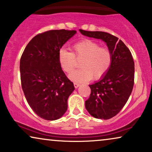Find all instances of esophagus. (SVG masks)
I'll list each match as a JSON object with an SVG mask.
<instances>
[{
    "label": "esophagus",
    "mask_w": 152,
    "mask_h": 152,
    "mask_svg": "<svg viewBox=\"0 0 152 152\" xmlns=\"http://www.w3.org/2000/svg\"><path fill=\"white\" fill-rule=\"evenodd\" d=\"M80 84L77 83V82H74V86H75V88H78V87H79V86H80Z\"/></svg>",
    "instance_id": "1"
}]
</instances>
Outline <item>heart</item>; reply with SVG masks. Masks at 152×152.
<instances>
[{
	"instance_id": "heart-1",
	"label": "heart",
	"mask_w": 152,
	"mask_h": 152,
	"mask_svg": "<svg viewBox=\"0 0 152 152\" xmlns=\"http://www.w3.org/2000/svg\"><path fill=\"white\" fill-rule=\"evenodd\" d=\"M72 52L61 50L58 60L63 71L70 73L80 61V69L70 75V80L86 82L93 78L98 80L109 71L112 64V53L108 47H100L91 40H83L72 45Z\"/></svg>"
}]
</instances>
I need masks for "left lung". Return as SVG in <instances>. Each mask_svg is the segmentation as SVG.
I'll return each mask as SVG.
<instances>
[{
    "instance_id": "left-lung-1",
    "label": "left lung",
    "mask_w": 152,
    "mask_h": 152,
    "mask_svg": "<svg viewBox=\"0 0 152 152\" xmlns=\"http://www.w3.org/2000/svg\"><path fill=\"white\" fill-rule=\"evenodd\" d=\"M80 31L86 36L105 41L112 53L109 71L102 80L89 85L91 94L85 101L91 115L97 119H111L121 111L133 90L135 64L131 52L121 40L109 33Z\"/></svg>"
}]
</instances>
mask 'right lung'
I'll return each instance as SVG.
<instances>
[{
    "label": "right lung",
    "mask_w": 152,
    "mask_h": 152,
    "mask_svg": "<svg viewBox=\"0 0 152 152\" xmlns=\"http://www.w3.org/2000/svg\"><path fill=\"white\" fill-rule=\"evenodd\" d=\"M75 33L76 31L65 29L39 33L21 55V87L31 109L42 119H58L68 108V98L75 87L61 68L58 55Z\"/></svg>",
    "instance_id": "1"
}]
</instances>
